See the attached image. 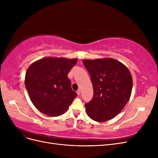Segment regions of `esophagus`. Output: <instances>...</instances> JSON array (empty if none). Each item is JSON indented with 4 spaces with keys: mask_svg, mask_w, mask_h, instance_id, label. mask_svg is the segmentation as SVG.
<instances>
[{
    "mask_svg": "<svg viewBox=\"0 0 158 158\" xmlns=\"http://www.w3.org/2000/svg\"><path fill=\"white\" fill-rule=\"evenodd\" d=\"M76 93H77V94H78V95H80V93H81V91H80V89H78L77 92H76Z\"/></svg>",
    "mask_w": 158,
    "mask_h": 158,
    "instance_id": "obj_1",
    "label": "esophagus"
}]
</instances>
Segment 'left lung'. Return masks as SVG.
Wrapping results in <instances>:
<instances>
[{"label":"left lung","mask_w":158,"mask_h":158,"mask_svg":"<svg viewBox=\"0 0 158 158\" xmlns=\"http://www.w3.org/2000/svg\"><path fill=\"white\" fill-rule=\"evenodd\" d=\"M90 75L94 95L85 106L94 121L104 122L120 113L131 97L132 78L130 71L113 59L84 60Z\"/></svg>","instance_id":"obj_1"}]
</instances>
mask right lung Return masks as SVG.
<instances>
[{"instance_id": "right-lung-1", "label": "right lung", "mask_w": 158, "mask_h": 158, "mask_svg": "<svg viewBox=\"0 0 158 158\" xmlns=\"http://www.w3.org/2000/svg\"><path fill=\"white\" fill-rule=\"evenodd\" d=\"M77 59H42L27 70L25 85L30 98L40 111L49 117L63 114L77 94L72 89L67 75Z\"/></svg>"}]
</instances>
